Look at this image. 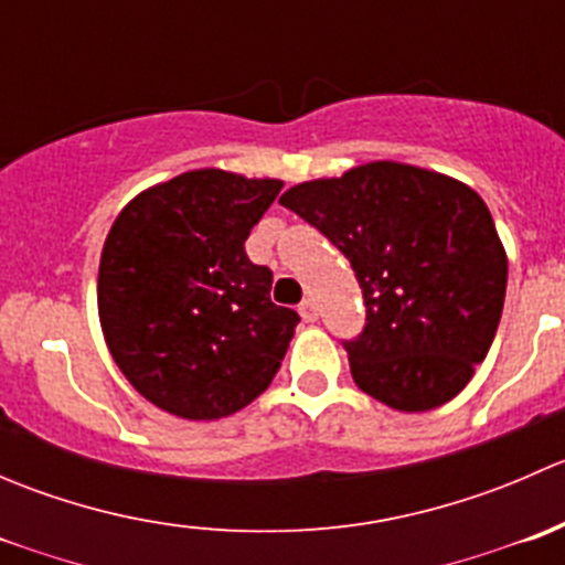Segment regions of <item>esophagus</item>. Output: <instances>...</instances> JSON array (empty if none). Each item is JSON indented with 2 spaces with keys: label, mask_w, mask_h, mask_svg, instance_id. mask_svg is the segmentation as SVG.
Returning <instances> with one entry per match:
<instances>
[{
  "label": "esophagus",
  "mask_w": 565,
  "mask_h": 565,
  "mask_svg": "<svg viewBox=\"0 0 565 565\" xmlns=\"http://www.w3.org/2000/svg\"><path fill=\"white\" fill-rule=\"evenodd\" d=\"M298 311H300V317H303V322H317L319 315H317V303H315V300L306 298L303 303L298 306Z\"/></svg>",
  "instance_id": "obj_1"
}]
</instances>
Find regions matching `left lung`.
I'll return each mask as SVG.
<instances>
[{"label": "left lung", "instance_id": "8db88e82", "mask_svg": "<svg viewBox=\"0 0 565 565\" xmlns=\"http://www.w3.org/2000/svg\"><path fill=\"white\" fill-rule=\"evenodd\" d=\"M278 202L355 270L366 328L344 347L358 388L398 413L451 402L492 347L509 281L483 199L448 174L372 161Z\"/></svg>", "mask_w": 565, "mask_h": 565}]
</instances>
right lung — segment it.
Wrapping results in <instances>:
<instances>
[{
	"mask_svg": "<svg viewBox=\"0 0 565 565\" xmlns=\"http://www.w3.org/2000/svg\"><path fill=\"white\" fill-rule=\"evenodd\" d=\"M284 188L193 169L130 199L108 230L98 317L119 372L150 404L218 420L281 369L300 317L270 300L273 273L246 241Z\"/></svg>",
	"mask_w": 565,
	"mask_h": 565,
	"instance_id": "1",
	"label": "right lung"
}]
</instances>
